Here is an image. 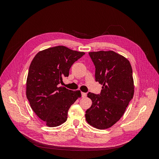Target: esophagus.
<instances>
[{"mask_svg": "<svg viewBox=\"0 0 159 159\" xmlns=\"http://www.w3.org/2000/svg\"><path fill=\"white\" fill-rule=\"evenodd\" d=\"M81 95H82L83 98H85L86 96H87V93H84V92H81Z\"/></svg>", "mask_w": 159, "mask_h": 159, "instance_id": "1", "label": "esophagus"}]
</instances>
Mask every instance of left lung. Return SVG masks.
<instances>
[{"instance_id":"8db88e82","label":"left lung","mask_w":159,"mask_h":159,"mask_svg":"<svg viewBox=\"0 0 159 159\" xmlns=\"http://www.w3.org/2000/svg\"><path fill=\"white\" fill-rule=\"evenodd\" d=\"M95 68V81L103 85L100 94L89 92L92 105L85 111L87 122L95 128L113 126L123 116L134 94L129 61L113 51L89 52Z\"/></svg>"}]
</instances>
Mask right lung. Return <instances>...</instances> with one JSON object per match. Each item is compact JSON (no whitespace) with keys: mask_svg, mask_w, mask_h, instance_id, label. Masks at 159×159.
Returning <instances> with one entry per match:
<instances>
[{"mask_svg":"<svg viewBox=\"0 0 159 159\" xmlns=\"http://www.w3.org/2000/svg\"><path fill=\"white\" fill-rule=\"evenodd\" d=\"M85 54L57 46L40 51L32 60L26 80V97L37 116L50 127L66 121L71 105L81 95L62 86L71 66Z\"/></svg>","mask_w":159,"mask_h":159,"instance_id":"1","label":"right lung"}]
</instances>
